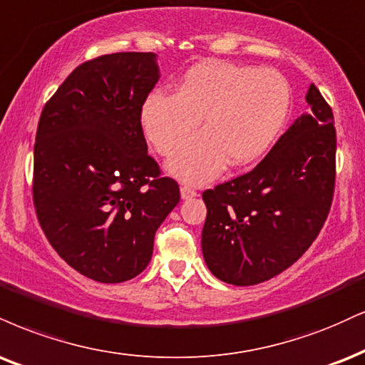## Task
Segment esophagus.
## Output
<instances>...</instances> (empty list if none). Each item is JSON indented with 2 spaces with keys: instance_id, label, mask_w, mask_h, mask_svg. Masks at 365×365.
<instances>
[{
  "instance_id": "1",
  "label": "esophagus",
  "mask_w": 365,
  "mask_h": 365,
  "mask_svg": "<svg viewBox=\"0 0 365 365\" xmlns=\"http://www.w3.org/2000/svg\"><path fill=\"white\" fill-rule=\"evenodd\" d=\"M180 194H182V199H192V197L199 195V192L195 188H192L190 185H182L180 188Z\"/></svg>"
}]
</instances>
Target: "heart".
<instances>
[{
  "instance_id": "1",
  "label": "heart",
  "mask_w": 365,
  "mask_h": 365,
  "mask_svg": "<svg viewBox=\"0 0 365 365\" xmlns=\"http://www.w3.org/2000/svg\"><path fill=\"white\" fill-rule=\"evenodd\" d=\"M291 88L274 69L225 61L190 68L173 93L143 107L144 134L161 156L177 155L201 120L202 134L170 163L175 177L205 182L222 166H248L272 148L287 120Z\"/></svg>"
}]
</instances>
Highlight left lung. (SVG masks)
Masks as SVG:
<instances>
[{
  "instance_id": "left-lung-1",
  "label": "left lung",
  "mask_w": 365,
  "mask_h": 365,
  "mask_svg": "<svg viewBox=\"0 0 365 365\" xmlns=\"http://www.w3.org/2000/svg\"><path fill=\"white\" fill-rule=\"evenodd\" d=\"M309 112L280 135L253 170L202 194V253L222 282L255 285L292 265L318 238L336 178L331 107L314 85Z\"/></svg>"
}]
</instances>
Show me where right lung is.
Returning a JSON list of instances; mask_svg holds the SVG:
<instances>
[{"mask_svg":"<svg viewBox=\"0 0 365 365\" xmlns=\"http://www.w3.org/2000/svg\"><path fill=\"white\" fill-rule=\"evenodd\" d=\"M158 78L151 52L95 57L66 78L38 118V225L57 255L96 282L146 269L158 227L180 202L178 183L148 155L140 124Z\"/></svg>","mask_w":365,"mask_h":365,"instance_id":"add662e5","label":"right lung"}]
</instances>
